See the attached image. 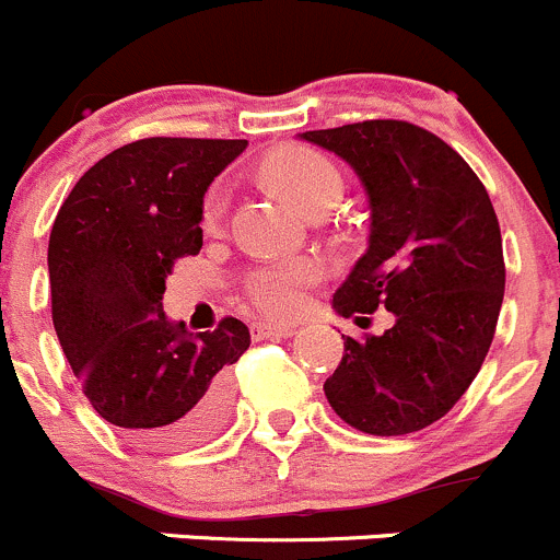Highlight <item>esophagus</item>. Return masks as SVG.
Wrapping results in <instances>:
<instances>
[{"label": "esophagus", "instance_id": "34e87169", "mask_svg": "<svg viewBox=\"0 0 560 560\" xmlns=\"http://www.w3.org/2000/svg\"><path fill=\"white\" fill-rule=\"evenodd\" d=\"M253 337L256 340H264V337H293L296 335V326L291 324H267V320H256V324L250 326Z\"/></svg>", "mask_w": 560, "mask_h": 560}]
</instances>
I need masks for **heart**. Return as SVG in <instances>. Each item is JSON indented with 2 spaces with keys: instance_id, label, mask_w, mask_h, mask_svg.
<instances>
[{
  "instance_id": "heart-1",
  "label": "heart",
  "mask_w": 560,
  "mask_h": 560,
  "mask_svg": "<svg viewBox=\"0 0 560 560\" xmlns=\"http://www.w3.org/2000/svg\"><path fill=\"white\" fill-rule=\"evenodd\" d=\"M267 176L275 187L296 203L304 214L324 201H337L342 192L340 171L331 160L307 147H288L272 154L267 163ZM229 207V190L223 185L212 187L203 203V223L209 229L223 220ZM318 280V264L310 258H280L253 269L245 280L247 296L258 310L269 315H291L302 307L304 291Z\"/></svg>"
}]
</instances>
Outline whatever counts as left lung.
Masks as SVG:
<instances>
[{
  "label": "left lung",
  "mask_w": 560,
  "mask_h": 560,
  "mask_svg": "<svg viewBox=\"0 0 560 560\" xmlns=\"http://www.w3.org/2000/svg\"><path fill=\"white\" fill-rule=\"evenodd\" d=\"M299 138L346 160L370 207L368 250L331 307L359 326L375 310L395 318L384 335H342L324 395L362 433H417L452 411L490 351L506 282L495 209L466 160L424 127L370 119Z\"/></svg>",
  "instance_id": "left-lung-1"
}]
</instances>
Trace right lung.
<instances>
[{
    "instance_id": "1",
    "label": "right lung",
    "mask_w": 560,
    "mask_h": 560,
    "mask_svg": "<svg viewBox=\"0 0 560 560\" xmlns=\"http://www.w3.org/2000/svg\"><path fill=\"white\" fill-rule=\"evenodd\" d=\"M247 149L220 138H143L92 165L65 198L51 240V313L92 408L147 450L203 444L231 406V364L250 329L223 318L187 331L163 313L176 258L203 245V196Z\"/></svg>"
}]
</instances>
